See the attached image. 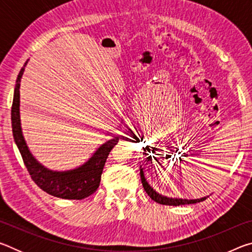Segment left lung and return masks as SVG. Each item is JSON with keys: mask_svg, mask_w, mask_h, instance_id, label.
<instances>
[{"mask_svg": "<svg viewBox=\"0 0 252 252\" xmlns=\"http://www.w3.org/2000/svg\"><path fill=\"white\" fill-rule=\"evenodd\" d=\"M150 158V157H149ZM140 176H141V182L142 186L146 190V192L148 193L149 197H150L153 201H156L160 204H165V206H181V204H192V203H198L201 202L203 200H206L209 195L207 197H202L200 199H181V198H170V197H165V195H162L159 192L153 189V188L149 185V182L147 181L146 177H144V172L142 167H140Z\"/></svg>", "mask_w": 252, "mask_h": 252, "instance_id": "8db88e82", "label": "left lung"}]
</instances>
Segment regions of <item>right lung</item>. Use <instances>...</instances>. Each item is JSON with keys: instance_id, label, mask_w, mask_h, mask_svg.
I'll use <instances>...</instances> for the list:
<instances>
[{"instance_id": "right-lung-1", "label": "right lung", "mask_w": 252, "mask_h": 252, "mask_svg": "<svg viewBox=\"0 0 252 252\" xmlns=\"http://www.w3.org/2000/svg\"><path fill=\"white\" fill-rule=\"evenodd\" d=\"M28 61L24 63L18 75V79H16L13 103H12L11 110L12 131H13L15 144L19 148L25 167H27L32 180L46 193L69 200H81L87 198L95 192V190L99 188L105 161L108 159L110 151L118 143L119 138L116 136V138L110 139L101 144L91 158H89L87 162H84L78 168L66 170V171H54V170L48 169L43 164H41L30 151L24 139L22 126H21L20 83Z\"/></svg>"}]
</instances>
